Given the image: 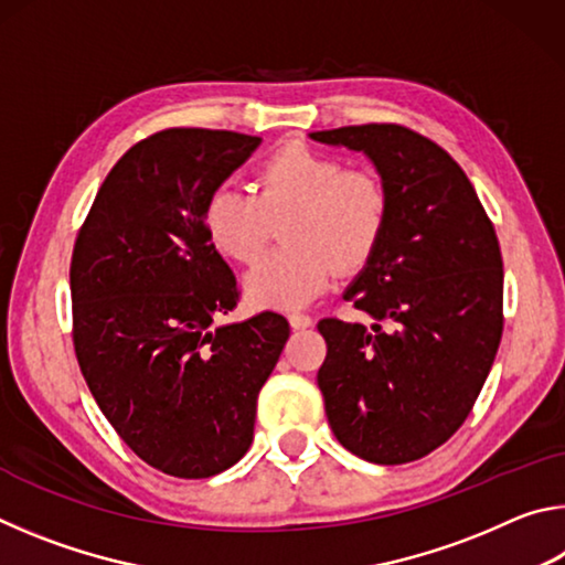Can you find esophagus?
I'll return each instance as SVG.
<instances>
[{
    "label": "esophagus",
    "instance_id": "1",
    "mask_svg": "<svg viewBox=\"0 0 565 565\" xmlns=\"http://www.w3.org/2000/svg\"><path fill=\"white\" fill-rule=\"evenodd\" d=\"M289 323L294 329H309L311 323H313V319L309 317V313H301V311H291L289 313Z\"/></svg>",
    "mask_w": 565,
    "mask_h": 565
}]
</instances>
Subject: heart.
<instances>
[{
  "mask_svg": "<svg viewBox=\"0 0 565 565\" xmlns=\"http://www.w3.org/2000/svg\"><path fill=\"white\" fill-rule=\"evenodd\" d=\"M256 194L232 181L214 186L204 202V226L224 256L252 264L281 222L284 246L246 274L244 289L256 306L309 303L337 276L359 269L376 252L388 224V191L376 174L343 161L284 145L256 169Z\"/></svg>",
  "mask_w": 565,
  "mask_h": 565,
  "instance_id": "1",
  "label": "heart"
}]
</instances>
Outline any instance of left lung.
Wrapping results in <instances>:
<instances>
[{"label": "left lung", "mask_w": 565, "mask_h": 565, "mask_svg": "<svg viewBox=\"0 0 565 565\" xmlns=\"http://www.w3.org/2000/svg\"><path fill=\"white\" fill-rule=\"evenodd\" d=\"M309 137L361 151L388 224L343 299L374 323L321 319L319 388L333 436L363 461L431 454L471 414L503 331V262L476 189L448 151L398 124Z\"/></svg>", "instance_id": "obj_1"}]
</instances>
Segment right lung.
<instances>
[{"instance_id":"right-lung-1","label":"right lung","mask_w":565,"mask_h":565,"mask_svg":"<svg viewBox=\"0 0 565 565\" xmlns=\"http://www.w3.org/2000/svg\"><path fill=\"white\" fill-rule=\"evenodd\" d=\"M259 145L216 129L139 141L104 179L74 244L82 374L124 444L177 478L216 476L248 451L256 398L289 339L274 311L216 323L238 291L204 202Z\"/></svg>"}]
</instances>
